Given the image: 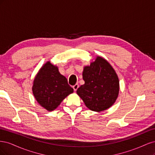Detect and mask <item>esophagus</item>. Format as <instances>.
Wrapping results in <instances>:
<instances>
[{"label":"esophagus","instance_id":"34e87169","mask_svg":"<svg viewBox=\"0 0 155 155\" xmlns=\"http://www.w3.org/2000/svg\"><path fill=\"white\" fill-rule=\"evenodd\" d=\"M72 87H73V88H74V91H76L77 89H78V87H79V85H78V83H76V85H74Z\"/></svg>","mask_w":155,"mask_h":155}]
</instances>
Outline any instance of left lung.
Segmentation results:
<instances>
[{"instance_id":"left-lung-1","label":"left lung","mask_w":155,"mask_h":155,"mask_svg":"<svg viewBox=\"0 0 155 155\" xmlns=\"http://www.w3.org/2000/svg\"><path fill=\"white\" fill-rule=\"evenodd\" d=\"M85 83L76 91L85 105L91 110L100 112L114 104L119 92V79L111 65L97 57L90 66L84 68Z\"/></svg>"}]
</instances>
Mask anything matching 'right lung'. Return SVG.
<instances>
[{"instance_id":"right-lung-1","label":"right lung","mask_w":155,"mask_h":155,"mask_svg":"<svg viewBox=\"0 0 155 155\" xmlns=\"http://www.w3.org/2000/svg\"><path fill=\"white\" fill-rule=\"evenodd\" d=\"M32 91L37 102L46 110L52 111L74 89L68 85L67 78L59 72L58 67L48 61L37 74Z\"/></svg>"}]
</instances>
